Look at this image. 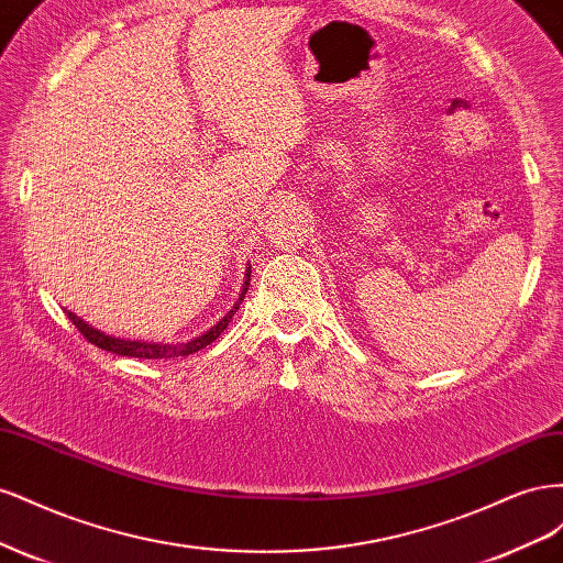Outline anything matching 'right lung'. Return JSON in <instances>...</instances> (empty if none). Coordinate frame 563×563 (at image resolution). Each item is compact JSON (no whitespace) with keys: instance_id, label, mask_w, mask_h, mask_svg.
I'll use <instances>...</instances> for the list:
<instances>
[{"instance_id":"obj_1","label":"right lung","mask_w":563,"mask_h":563,"mask_svg":"<svg viewBox=\"0 0 563 563\" xmlns=\"http://www.w3.org/2000/svg\"><path fill=\"white\" fill-rule=\"evenodd\" d=\"M249 269H251V267H249ZM249 279H251V275H246V282H244V288H242V294H240V300L234 302V308H232L223 319H220L213 329H209L203 335L190 340V343H180V345H157V343H141V340L112 338V335H106V333H100V331L91 329L89 323L81 321L75 312H67V310H65V312H67V319H70V321L75 323V329H77L84 338H87L91 345H96V347H100V350H108V352L122 354V356H135V360H174V356H187V354L203 350L207 345H211L213 340L228 329L230 319L234 317L236 310H240V305H242V300H244V296H246V291H249Z\"/></svg>"}]
</instances>
